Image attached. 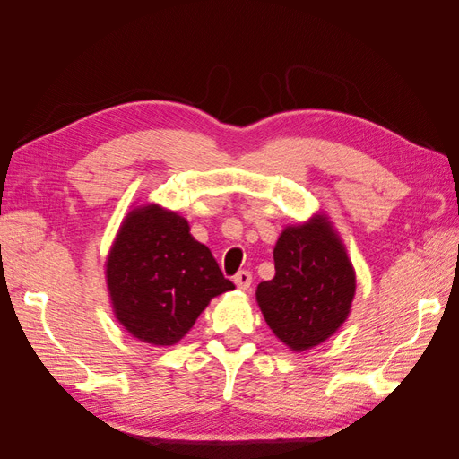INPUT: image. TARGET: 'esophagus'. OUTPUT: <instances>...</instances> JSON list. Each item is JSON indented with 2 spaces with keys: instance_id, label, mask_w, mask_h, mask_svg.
Segmentation results:
<instances>
[{
  "instance_id": "esophagus-1",
  "label": "esophagus",
  "mask_w": 459,
  "mask_h": 459,
  "mask_svg": "<svg viewBox=\"0 0 459 459\" xmlns=\"http://www.w3.org/2000/svg\"><path fill=\"white\" fill-rule=\"evenodd\" d=\"M233 283L238 285V289L247 290L248 287H251V283H253V275H251V272H247V270L238 272V273H235V277H233Z\"/></svg>"
}]
</instances>
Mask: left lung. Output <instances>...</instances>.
<instances>
[{"label":"left lung","instance_id":"left-lung-1","mask_svg":"<svg viewBox=\"0 0 459 459\" xmlns=\"http://www.w3.org/2000/svg\"><path fill=\"white\" fill-rule=\"evenodd\" d=\"M273 262V280L256 287V302L273 335L293 352L335 335L352 308L356 272L327 214L285 226Z\"/></svg>","mask_w":459,"mask_h":459}]
</instances>
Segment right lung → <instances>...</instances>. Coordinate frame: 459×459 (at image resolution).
Wrapping results in <instances>:
<instances>
[{
	"mask_svg": "<svg viewBox=\"0 0 459 459\" xmlns=\"http://www.w3.org/2000/svg\"><path fill=\"white\" fill-rule=\"evenodd\" d=\"M105 280L118 324L152 346L182 341L214 297L235 289L208 247L189 233V221L155 203L122 220Z\"/></svg>",
	"mask_w": 459,
	"mask_h": 459,
	"instance_id": "add662e5",
	"label": "right lung"
}]
</instances>
